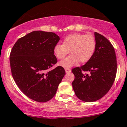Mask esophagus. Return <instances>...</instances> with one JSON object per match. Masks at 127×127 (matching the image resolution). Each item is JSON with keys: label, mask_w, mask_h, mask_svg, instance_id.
<instances>
[{"label": "esophagus", "mask_w": 127, "mask_h": 127, "mask_svg": "<svg viewBox=\"0 0 127 127\" xmlns=\"http://www.w3.org/2000/svg\"><path fill=\"white\" fill-rule=\"evenodd\" d=\"M65 72H69L71 71V69H70V68H65Z\"/></svg>", "instance_id": "34e87169"}]
</instances>
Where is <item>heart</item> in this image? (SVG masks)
Listing matches in <instances>:
<instances>
[{
	"instance_id": "1",
	"label": "heart",
	"mask_w": 127,
	"mask_h": 127,
	"mask_svg": "<svg viewBox=\"0 0 127 127\" xmlns=\"http://www.w3.org/2000/svg\"><path fill=\"white\" fill-rule=\"evenodd\" d=\"M96 47L95 38L90 34L74 33L65 37L62 44H57L53 49V55L56 58L62 59L65 55L71 53L68 57L59 62V65L64 68L87 62L92 58Z\"/></svg>"
}]
</instances>
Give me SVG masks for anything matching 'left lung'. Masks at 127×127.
<instances>
[{
  "label": "left lung",
  "mask_w": 127,
  "mask_h": 127,
  "mask_svg": "<svg viewBox=\"0 0 127 127\" xmlns=\"http://www.w3.org/2000/svg\"><path fill=\"white\" fill-rule=\"evenodd\" d=\"M96 47L92 58L84 65L74 68L75 79L72 85L79 99L93 102L103 97L115 81L117 62L114 48L103 35L95 32ZM88 72L84 74L82 72Z\"/></svg>",
  "instance_id": "1"
}]
</instances>
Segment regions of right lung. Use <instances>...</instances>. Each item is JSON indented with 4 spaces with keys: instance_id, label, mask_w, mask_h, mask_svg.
Listing matches in <instances>:
<instances>
[{
    "instance_id": "1",
    "label": "right lung",
    "mask_w": 127,
    "mask_h": 127,
    "mask_svg": "<svg viewBox=\"0 0 127 127\" xmlns=\"http://www.w3.org/2000/svg\"><path fill=\"white\" fill-rule=\"evenodd\" d=\"M59 40L54 32L34 31L19 38L10 52L13 80L23 93L36 102L52 99L65 75L62 66L47 71L57 62L53 49Z\"/></svg>"
}]
</instances>
